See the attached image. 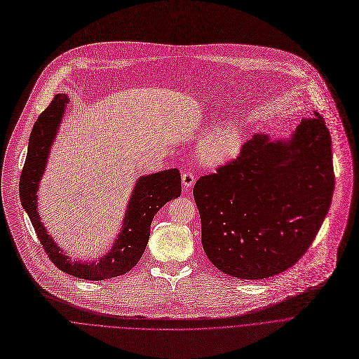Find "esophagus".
Here are the masks:
<instances>
[{"mask_svg": "<svg viewBox=\"0 0 359 359\" xmlns=\"http://www.w3.org/2000/svg\"><path fill=\"white\" fill-rule=\"evenodd\" d=\"M194 184H195V175L192 172H189V171H185L182 174V185H184V188L185 189L191 188Z\"/></svg>", "mask_w": 359, "mask_h": 359, "instance_id": "obj_1", "label": "esophagus"}]
</instances>
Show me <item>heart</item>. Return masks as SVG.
Returning <instances> with one entry per match:
<instances>
[{"mask_svg": "<svg viewBox=\"0 0 359 359\" xmlns=\"http://www.w3.org/2000/svg\"><path fill=\"white\" fill-rule=\"evenodd\" d=\"M242 144V135L238 128L225 127L210 133L199 147L201 158L208 164L222 163L235 156Z\"/></svg>", "mask_w": 359, "mask_h": 359, "instance_id": "b5f03b06", "label": "heart"}]
</instances>
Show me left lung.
I'll return each mask as SVG.
<instances>
[{"mask_svg":"<svg viewBox=\"0 0 359 359\" xmlns=\"http://www.w3.org/2000/svg\"><path fill=\"white\" fill-rule=\"evenodd\" d=\"M314 114L289 140L255 134L238 158L196 181L202 246L221 271L243 280L276 276L317 236L335 181L331 135Z\"/></svg>","mask_w":359,"mask_h":359,"instance_id":"1","label":"left lung"}]
</instances>
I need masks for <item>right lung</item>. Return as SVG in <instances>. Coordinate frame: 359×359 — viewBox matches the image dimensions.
<instances>
[{"label":"right lung","mask_w":359,"mask_h":359,"mask_svg":"<svg viewBox=\"0 0 359 359\" xmlns=\"http://www.w3.org/2000/svg\"><path fill=\"white\" fill-rule=\"evenodd\" d=\"M67 103V95H56L34 124L20 180L21 203L28 213L43 250L57 269L79 278L96 281L117 277L130 271L144 253L154 215L168 201L181 195V174L177 168H172L140 177L133 188L124 213L121 232L114 239L110 252L96 262H74L56 245L52 236L48 235L36 209L39 181L43 175L49 151Z\"/></svg>","instance_id":"right-lung-1"}]
</instances>
